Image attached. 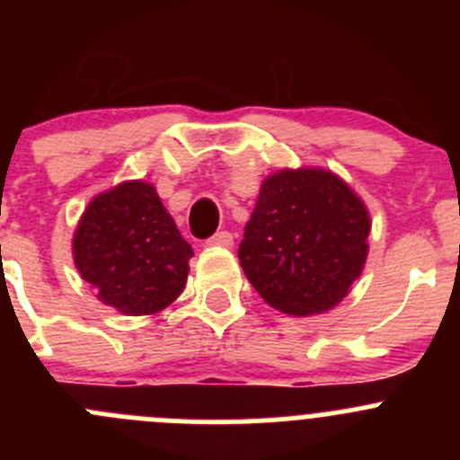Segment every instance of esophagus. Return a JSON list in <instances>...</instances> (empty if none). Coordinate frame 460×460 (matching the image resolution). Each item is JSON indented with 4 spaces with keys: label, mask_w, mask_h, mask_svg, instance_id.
<instances>
[{
    "label": "esophagus",
    "mask_w": 460,
    "mask_h": 460,
    "mask_svg": "<svg viewBox=\"0 0 460 460\" xmlns=\"http://www.w3.org/2000/svg\"><path fill=\"white\" fill-rule=\"evenodd\" d=\"M207 244H211V247H231L234 244V234L231 231H217V234H213L207 240Z\"/></svg>",
    "instance_id": "esophagus-1"
}]
</instances>
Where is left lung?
Here are the masks:
<instances>
[{
  "instance_id": "1",
  "label": "left lung",
  "mask_w": 460,
  "mask_h": 460,
  "mask_svg": "<svg viewBox=\"0 0 460 460\" xmlns=\"http://www.w3.org/2000/svg\"><path fill=\"white\" fill-rule=\"evenodd\" d=\"M372 222L360 198L323 169H285L262 182L238 258L273 309L312 316L347 296L367 260Z\"/></svg>"
}]
</instances>
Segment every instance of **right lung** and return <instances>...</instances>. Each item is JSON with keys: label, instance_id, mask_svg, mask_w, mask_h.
<instances>
[{"label": "right lung", "instance_id": "right-lung-1", "mask_svg": "<svg viewBox=\"0 0 460 460\" xmlns=\"http://www.w3.org/2000/svg\"><path fill=\"white\" fill-rule=\"evenodd\" d=\"M73 256L102 303L146 316L182 294L193 249L153 184L136 180L93 198L77 225Z\"/></svg>", "mask_w": 460, "mask_h": 460}]
</instances>
